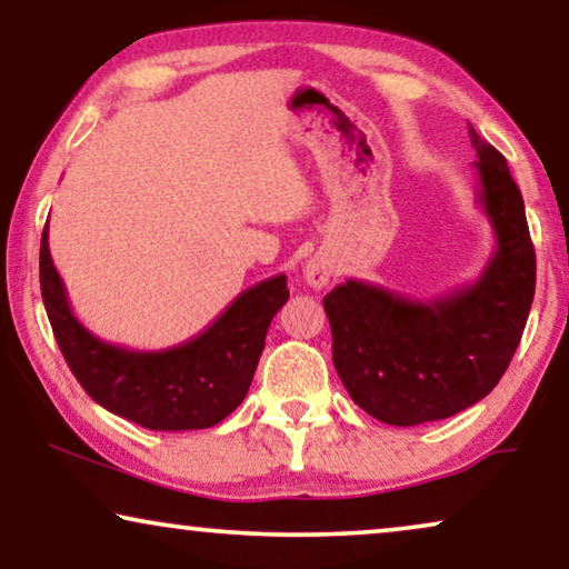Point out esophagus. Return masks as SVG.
<instances>
[{
	"label": "esophagus",
	"mask_w": 569,
	"mask_h": 569,
	"mask_svg": "<svg viewBox=\"0 0 569 569\" xmlns=\"http://www.w3.org/2000/svg\"><path fill=\"white\" fill-rule=\"evenodd\" d=\"M335 278V262L327 254H315L303 266V281L311 288H325Z\"/></svg>",
	"instance_id": "34e87169"
}]
</instances>
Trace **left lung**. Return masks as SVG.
Segmentation results:
<instances>
[{"label":"left lung","instance_id":"obj_1","mask_svg":"<svg viewBox=\"0 0 569 569\" xmlns=\"http://www.w3.org/2000/svg\"><path fill=\"white\" fill-rule=\"evenodd\" d=\"M477 203L495 250L475 283L436 299L346 281L325 296L332 363L353 402L387 426L446 420L498 387L521 342L536 254L521 190L506 157L469 126Z\"/></svg>","mask_w":569,"mask_h":569}]
</instances>
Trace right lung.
<instances>
[{
  "label": "right lung",
  "mask_w": 569,
  "mask_h": 569,
  "mask_svg": "<svg viewBox=\"0 0 569 569\" xmlns=\"http://www.w3.org/2000/svg\"><path fill=\"white\" fill-rule=\"evenodd\" d=\"M41 293L63 358L100 407L149 430H201L242 405L266 348L268 327L288 301L286 276L247 288L203 332L164 350L100 340L71 311L67 288L41 237Z\"/></svg>",
  "instance_id": "add662e5"
}]
</instances>
